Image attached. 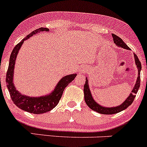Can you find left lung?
<instances>
[{
  "label": "left lung",
  "instance_id": "left-lung-1",
  "mask_svg": "<svg viewBox=\"0 0 147 147\" xmlns=\"http://www.w3.org/2000/svg\"><path fill=\"white\" fill-rule=\"evenodd\" d=\"M113 38V41L116 44V45H118V47H123L124 49H126V50H131L129 48L128 46H127V45L122 40V39L120 38L118 36L115 35V34H112ZM134 58H135V63L136 65L137 66L138 68V77H137V81L136 82L135 85H134V87L133 89V90L131 91L130 95L128 96V98L123 102L121 105H120L119 106H117V107H102L100 105H99L98 103L94 101V100L92 97V94H91L90 89H89V84H88V80L87 78H86V82H85V84L84 86V100L86 102V105H88V107L89 108L92 109L94 111L97 112V113H101V114H105V115H112V114H115V113H118L119 112H121L122 110H124L125 109H126L127 107L129 105H131L132 104V102H134V99L136 97V94L137 93L138 90H139V87H140V72L141 70H142V64H141L140 61L138 58L137 55L134 54Z\"/></svg>",
  "mask_w": 147,
  "mask_h": 147
}]
</instances>
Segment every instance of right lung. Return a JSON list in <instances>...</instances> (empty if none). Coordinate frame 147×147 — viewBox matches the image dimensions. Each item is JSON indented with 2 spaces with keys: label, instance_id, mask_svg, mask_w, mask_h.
Instances as JSON below:
<instances>
[{
  "label": "right lung",
  "instance_id": "add662e5",
  "mask_svg": "<svg viewBox=\"0 0 147 147\" xmlns=\"http://www.w3.org/2000/svg\"><path fill=\"white\" fill-rule=\"evenodd\" d=\"M48 31L49 29L47 28H39V29L32 32L20 42L18 43L11 52V54L10 56L9 65H8V71L6 73V78H5L6 85L12 101L17 107H19L22 110L28 112V113H34V114H42V113H47V112L53 110L59 102L60 100L62 97L64 89L76 76V74L63 76L61 79V81H59L52 93L48 95L41 96V97H29V96L24 95L20 92H19V91L16 90L14 84H13V71H14L16 58L17 57L19 49L23 45L24 40H28L29 37L40 32H48Z\"/></svg>",
  "mask_w": 147,
  "mask_h": 147
}]
</instances>
